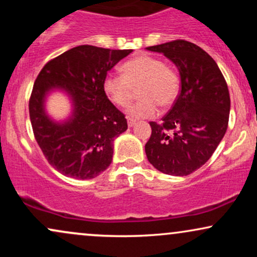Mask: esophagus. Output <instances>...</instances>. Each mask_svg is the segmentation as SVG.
<instances>
[{
	"instance_id": "34e87169",
	"label": "esophagus",
	"mask_w": 257,
	"mask_h": 257,
	"mask_svg": "<svg viewBox=\"0 0 257 257\" xmlns=\"http://www.w3.org/2000/svg\"><path fill=\"white\" fill-rule=\"evenodd\" d=\"M134 124H135V120L132 119V118H128V125L129 126H133Z\"/></svg>"
}]
</instances>
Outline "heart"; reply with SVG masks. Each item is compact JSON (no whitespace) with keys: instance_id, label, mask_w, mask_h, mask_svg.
<instances>
[{"instance_id":"b5f03b06","label":"heart","mask_w":257,"mask_h":257,"mask_svg":"<svg viewBox=\"0 0 257 257\" xmlns=\"http://www.w3.org/2000/svg\"><path fill=\"white\" fill-rule=\"evenodd\" d=\"M123 75L110 73L104 79V90L114 105L125 107L139 90L141 100L126 110L132 118H149L158 113V104L170 106L178 98V73L157 58L143 55L126 61Z\"/></svg>"}]
</instances>
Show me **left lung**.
I'll return each instance as SVG.
<instances>
[{"label":"left lung","mask_w":257,"mask_h":257,"mask_svg":"<svg viewBox=\"0 0 257 257\" xmlns=\"http://www.w3.org/2000/svg\"><path fill=\"white\" fill-rule=\"evenodd\" d=\"M146 49L169 59L181 81L162 123L150 122L147 159L168 175H188L208 162L225 137L231 108L227 83L214 59L194 43L178 40Z\"/></svg>","instance_id":"8db88e82"}]
</instances>
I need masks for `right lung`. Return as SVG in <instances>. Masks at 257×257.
Segmentation results:
<instances>
[{
	"label": "right lung",
	"instance_id": "obj_1",
	"mask_svg": "<svg viewBox=\"0 0 257 257\" xmlns=\"http://www.w3.org/2000/svg\"><path fill=\"white\" fill-rule=\"evenodd\" d=\"M132 52L83 44L53 59L38 73L29 102L32 131L44 157L63 175L94 179L111 164L113 140L128 124L106 95L104 79ZM54 91L72 102L63 121L53 120L45 110L46 98Z\"/></svg>",
	"mask_w": 257,
	"mask_h": 257
}]
</instances>
